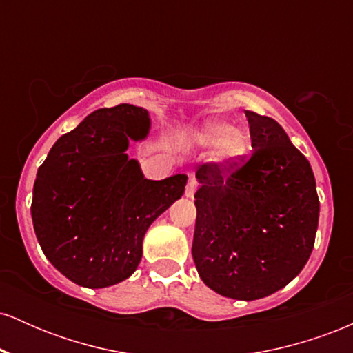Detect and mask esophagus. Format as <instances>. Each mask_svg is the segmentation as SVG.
<instances>
[{
	"label": "esophagus",
	"mask_w": 353,
	"mask_h": 353,
	"mask_svg": "<svg viewBox=\"0 0 353 353\" xmlns=\"http://www.w3.org/2000/svg\"><path fill=\"white\" fill-rule=\"evenodd\" d=\"M197 190V182L194 179H190L188 182V185H185V197H189V199H192L194 194H196Z\"/></svg>",
	"instance_id": "esophagus-1"
}]
</instances>
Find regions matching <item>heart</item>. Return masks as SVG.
Instances as JSON below:
<instances>
[{"label": "heart", "instance_id": "obj_1", "mask_svg": "<svg viewBox=\"0 0 353 353\" xmlns=\"http://www.w3.org/2000/svg\"><path fill=\"white\" fill-rule=\"evenodd\" d=\"M190 141L199 149H212V161L222 168H229L244 159L250 145L245 129L219 119L205 121Z\"/></svg>", "mask_w": 353, "mask_h": 353}]
</instances>
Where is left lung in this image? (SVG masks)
Wrapping results in <instances>:
<instances>
[{
    "mask_svg": "<svg viewBox=\"0 0 353 353\" xmlns=\"http://www.w3.org/2000/svg\"><path fill=\"white\" fill-rule=\"evenodd\" d=\"M252 156L196 168L192 259L202 282L236 301L283 289L309 261L320 202L305 156L272 117L245 111Z\"/></svg>",
    "mask_w": 353,
    "mask_h": 353,
    "instance_id": "obj_1",
    "label": "left lung"
}]
</instances>
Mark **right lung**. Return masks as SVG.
Segmentation results:
<instances>
[{
	"instance_id": "1",
	"label": "right lung",
	"mask_w": 353,
	"mask_h": 353,
	"mask_svg": "<svg viewBox=\"0 0 353 353\" xmlns=\"http://www.w3.org/2000/svg\"><path fill=\"white\" fill-rule=\"evenodd\" d=\"M151 129L144 108L91 112L39 165L31 217L44 255L64 277L103 289L134 274L149 225L184 194L188 176L145 179L125 154Z\"/></svg>"
}]
</instances>
